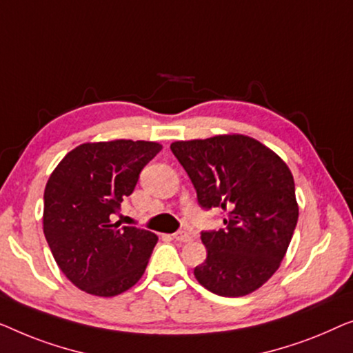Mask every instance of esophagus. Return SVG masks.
I'll list each match as a JSON object with an SVG mask.
<instances>
[{"instance_id":"34e87169","label":"esophagus","mask_w":353,"mask_h":353,"mask_svg":"<svg viewBox=\"0 0 353 353\" xmlns=\"http://www.w3.org/2000/svg\"><path fill=\"white\" fill-rule=\"evenodd\" d=\"M172 238H174V240L179 241V243H187V241L192 240V235L185 230H179V232L174 233V235H172Z\"/></svg>"}]
</instances>
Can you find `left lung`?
I'll return each instance as SVG.
<instances>
[{
  "label": "left lung",
  "mask_w": 353,
  "mask_h": 353,
  "mask_svg": "<svg viewBox=\"0 0 353 353\" xmlns=\"http://www.w3.org/2000/svg\"><path fill=\"white\" fill-rule=\"evenodd\" d=\"M171 150L203 210L225 212L224 228L201 232L208 256L193 270L198 283L224 297L256 291L280 267L299 217L290 168L243 134L177 141Z\"/></svg>",
  "instance_id": "left-lung-1"
}]
</instances>
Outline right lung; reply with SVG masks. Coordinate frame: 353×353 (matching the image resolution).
Masks as SVG:
<instances>
[{
	"label": "right lung",
	"mask_w": 353,
	"mask_h": 353,
	"mask_svg": "<svg viewBox=\"0 0 353 353\" xmlns=\"http://www.w3.org/2000/svg\"><path fill=\"white\" fill-rule=\"evenodd\" d=\"M161 148L158 142L126 139L81 143L49 176L44 236L59 269L88 294L118 296L145 272L158 236L120 227L113 217Z\"/></svg>",
	"instance_id": "add662e5"
}]
</instances>
